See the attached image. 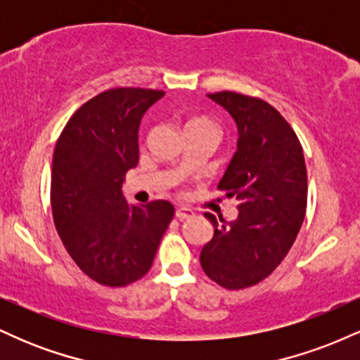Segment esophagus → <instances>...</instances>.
Masks as SVG:
<instances>
[{
  "label": "esophagus",
  "instance_id": "34e87169",
  "mask_svg": "<svg viewBox=\"0 0 360 360\" xmlns=\"http://www.w3.org/2000/svg\"><path fill=\"white\" fill-rule=\"evenodd\" d=\"M194 217V212L189 208H177L176 210V218L177 220H189Z\"/></svg>",
  "mask_w": 360,
  "mask_h": 360
}]
</instances>
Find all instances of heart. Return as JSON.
I'll use <instances>...</instances> for the list:
<instances>
[{
  "label": "heart",
  "instance_id": "obj_1",
  "mask_svg": "<svg viewBox=\"0 0 360 360\" xmlns=\"http://www.w3.org/2000/svg\"><path fill=\"white\" fill-rule=\"evenodd\" d=\"M188 128H203V130L217 131V127L212 122H208V120H193V122L188 123Z\"/></svg>",
  "mask_w": 360,
  "mask_h": 360
}]
</instances>
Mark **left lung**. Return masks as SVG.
Segmentation results:
<instances>
[{
  "instance_id": "left-lung-1",
  "label": "left lung",
  "mask_w": 360,
  "mask_h": 360,
  "mask_svg": "<svg viewBox=\"0 0 360 360\" xmlns=\"http://www.w3.org/2000/svg\"><path fill=\"white\" fill-rule=\"evenodd\" d=\"M208 98L237 123V152L218 189L238 201V214L218 223L205 213L214 232L200 262L217 284L243 289L266 279L295 243L307 213V166L295 130L269 103L232 91Z\"/></svg>"
}]
</instances>
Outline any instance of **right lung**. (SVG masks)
<instances>
[{
    "label": "right lung",
    "instance_id": "obj_1",
    "mask_svg": "<svg viewBox=\"0 0 360 360\" xmlns=\"http://www.w3.org/2000/svg\"><path fill=\"white\" fill-rule=\"evenodd\" d=\"M164 91L117 88L86 101L56 143L51 201L69 255L96 283L120 288L146 276L174 217L157 200L130 205L123 179L139 162V128Z\"/></svg>",
    "mask_w": 360,
    "mask_h": 360
}]
</instances>
